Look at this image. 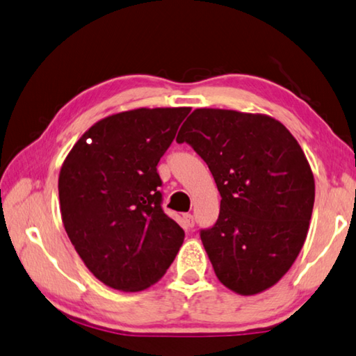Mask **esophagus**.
Returning <instances> with one entry per match:
<instances>
[{
    "instance_id": "1",
    "label": "esophagus",
    "mask_w": 356,
    "mask_h": 356,
    "mask_svg": "<svg viewBox=\"0 0 356 356\" xmlns=\"http://www.w3.org/2000/svg\"><path fill=\"white\" fill-rule=\"evenodd\" d=\"M183 220H184V225H186L187 227H193V225H195V220H193L192 213H184Z\"/></svg>"
}]
</instances>
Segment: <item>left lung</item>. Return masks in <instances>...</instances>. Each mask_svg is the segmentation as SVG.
Masks as SVG:
<instances>
[{"label":"left lung","mask_w":356,"mask_h":356,"mask_svg":"<svg viewBox=\"0 0 356 356\" xmlns=\"http://www.w3.org/2000/svg\"><path fill=\"white\" fill-rule=\"evenodd\" d=\"M221 195L220 216L201 241L216 276L241 296L276 285L302 250L314 178L286 127L260 113L197 108L181 127Z\"/></svg>","instance_id":"1"}]
</instances>
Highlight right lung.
Listing matches in <instances>:
<instances>
[{
  "mask_svg": "<svg viewBox=\"0 0 356 356\" xmlns=\"http://www.w3.org/2000/svg\"><path fill=\"white\" fill-rule=\"evenodd\" d=\"M189 111L136 108L106 116L63 161L58 198L65 231L106 286L147 290L183 245L184 231L161 207L156 165Z\"/></svg>",
  "mask_w": 356,
  "mask_h": 356,
  "instance_id": "add662e5",
  "label": "right lung"
}]
</instances>
